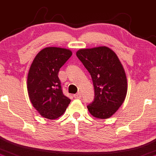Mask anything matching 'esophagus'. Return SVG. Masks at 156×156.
<instances>
[{
	"instance_id": "esophagus-1",
	"label": "esophagus",
	"mask_w": 156,
	"mask_h": 156,
	"mask_svg": "<svg viewBox=\"0 0 156 156\" xmlns=\"http://www.w3.org/2000/svg\"><path fill=\"white\" fill-rule=\"evenodd\" d=\"M74 98H75V99H81V93H76V94L74 95Z\"/></svg>"
}]
</instances>
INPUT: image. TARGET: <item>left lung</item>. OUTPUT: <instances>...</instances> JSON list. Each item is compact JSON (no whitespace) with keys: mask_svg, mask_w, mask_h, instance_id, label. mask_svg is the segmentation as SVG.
<instances>
[{"mask_svg":"<svg viewBox=\"0 0 156 156\" xmlns=\"http://www.w3.org/2000/svg\"><path fill=\"white\" fill-rule=\"evenodd\" d=\"M76 55L91 75L95 97L87 108L94 117L108 119L122 105L127 93L125 70L111 48L80 49Z\"/></svg>","mask_w":156,"mask_h":156,"instance_id":"8db88e82","label":"left lung"}]
</instances>
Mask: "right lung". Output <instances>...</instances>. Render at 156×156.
<instances>
[{
    "instance_id": "add662e5",
    "label": "right lung",
    "mask_w": 156,
    "mask_h": 156,
    "mask_svg": "<svg viewBox=\"0 0 156 156\" xmlns=\"http://www.w3.org/2000/svg\"><path fill=\"white\" fill-rule=\"evenodd\" d=\"M72 55L69 49L48 47L41 50L31 63L27 75L29 98L34 108L46 119L63 115L71 101L63 95L58 73Z\"/></svg>"
}]
</instances>
